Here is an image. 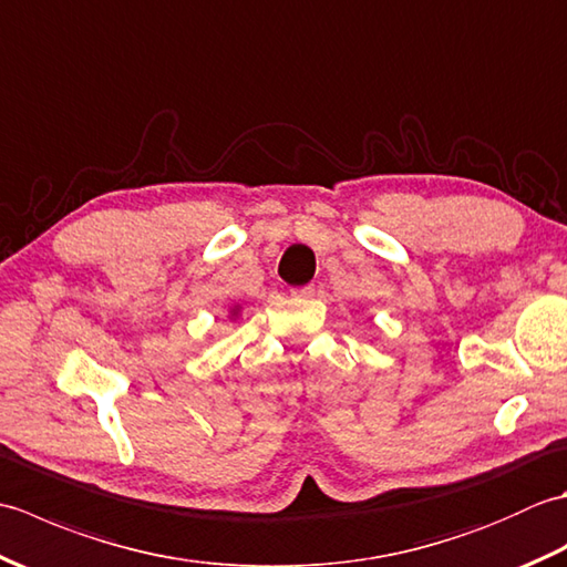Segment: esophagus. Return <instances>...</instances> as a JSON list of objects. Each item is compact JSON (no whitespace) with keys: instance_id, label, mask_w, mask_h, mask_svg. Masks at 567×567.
I'll use <instances>...</instances> for the list:
<instances>
[{"instance_id":"obj_1","label":"esophagus","mask_w":567,"mask_h":567,"mask_svg":"<svg viewBox=\"0 0 567 567\" xmlns=\"http://www.w3.org/2000/svg\"><path fill=\"white\" fill-rule=\"evenodd\" d=\"M315 292H317L315 285H305V287H295L292 297H315Z\"/></svg>"}]
</instances>
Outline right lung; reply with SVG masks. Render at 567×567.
Instances as JSON below:
<instances>
[{
    "label": "right lung",
    "mask_w": 567,
    "mask_h": 567,
    "mask_svg": "<svg viewBox=\"0 0 567 567\" xmlns=\"http://www.w3.org/2000/svg\"><path fill=\"white\" fill-rule=\"evenodd\" d=\"M234 315H238V309H234Z\"/></svg>",
    "instance_id": "add662e5"
}]
</instances>
